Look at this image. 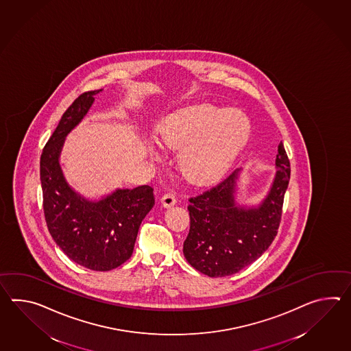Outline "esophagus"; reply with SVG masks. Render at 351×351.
Instances as JSON below:
<instances>
[{
    "label": "esophagus",
    "mask_w": 351,
    "mask_h": 351,
    "mask_svg": "<svg viewBox=\"0 0 351 351\" xmlns=\"http://www.w3.org/2000/svg\"><path fill=\"white\" fill-rule=\"evenodd\" d=\"M161 203L164 205L165 208H171L176 204V196L172 193H167L161 197Z\"/></svg>",
    "instance_id": "1"
}]
</instances>
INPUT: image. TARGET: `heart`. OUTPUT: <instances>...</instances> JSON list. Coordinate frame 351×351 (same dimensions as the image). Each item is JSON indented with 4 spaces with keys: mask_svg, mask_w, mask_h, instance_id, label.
<instances>
[{
    "mask_svg": "<svg viewBox=\"0 0 351 351\" xmlns=\"http://www.w3.org/2000/svg\"><path fill=\"white\" fill-rule=\"evenodd\" d=\"M252 125L239 109L200 104L180 109L165 119L157 140L180 149V170L196 184L218 179L250 141Z\"/></svg>",
    "mask_w": 351,
    "mask_h": 351,
    "instance_id": "b5f03b06",
    "label": "heart"
}]
</instances>
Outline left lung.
I'll use <instances>...</instances> for the list:
<instances>
[{"label":"left lung","instance_id":"8db88e82","mask_svg":"<svg viewBox=\"0 0 351 351\" xmlns=\"http://www.w3.org/2000/svg\"><path fill=\"white\" fill-rule=\"evenodd\" d=\"M237 169L217 186L190 197V230L184 256L196 271L226 277L257 261L273 242L280 226L285 193L289 187V157L278 145L276 175L263 200L256 206L237 203Z\"/></svg>","mask_w":351,"mask_h":351}]
</instances>
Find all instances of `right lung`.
<instances>
[{
  "label": "right lung",
  "instance_id": "obj_1",
  "mask_svg": "<svg viewBox=\"0 0 351 351\" xmlns=\"http://www.w3.org/2000/svg\"><path fill=\"white\" fill-rule=\"evenodd\" d=\"M101 89L79 95L65 110L40 158L44 214L56 245L77 265L110 271L132 256L141 223L155 205L148 185L117 189L89 200L68 184L60 166L65 137L86 117Z\"/></svg>",
  "mask_w": 351,
  "mask_h": 351
}]
</instances>
